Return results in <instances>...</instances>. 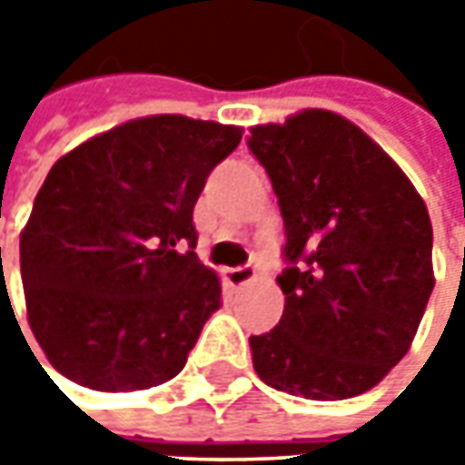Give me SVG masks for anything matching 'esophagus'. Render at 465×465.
I'll list each match as a JSON object with an SVG mask.
<instances>
[{
    "label": "esophagus",
    "mask_w": 465,
    "mask_h": 465,
    "mask_svg": "<svg viewBox=\"0 0 465 465\" xmlns=\"http://www.w3.org/2000/svg\"><path fill=\"white\" fill-rule=\"evenodd\" d=\"M224 279L230 287H242L248 282L256 279V269L253 266H235V269H224Z\"/></svg>",
    "instance_id": "1"
}]
</instances>
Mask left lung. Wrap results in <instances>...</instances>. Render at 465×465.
I'll return each mask as SVG.
<instances>
[{
    "label": "left lung",
    "mask_w": 465,
    "mask_h": 465,
    "mask_svg": "<svg viewBox=\"0 0 465 465\" xmlns=\"http://www.w3.org/2000/svg\"><path fill=\"white\" fill-rule=\"evenodd\" d=\"M284 220V312L251 336L266 385L311 401L370 391L411 347L432 295V223L403 170L347 118L253 126Z\"/></svg>",
    "instance_id": "obj_1"
}]
</instances>
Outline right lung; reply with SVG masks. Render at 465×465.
Listing matches in <instances>:
<instances>
[{"instance_id": "add662e5", "label": "right lung", "mask_w": 465, "mask_h": 465, "mask_svg": "<svg viewBox=\"0 0 465 465\" xmlns=\"http://www.w3.org/2000/svg\"><path fill=\"white\" fill-rule=\"evenodd\" d=\"M242 129L186 116L121 124L48 170L20 235L27 323L93 391L175 378L223 287L196 259L193 206Z\"/></svg>"}]
</instances>
